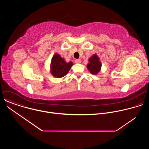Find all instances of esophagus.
Instances as JSON below:
<instances>
[{
  "mask_svg": "<svg viewBox=\"0 0 149 149\" xmlns=\"http://www.w3.org/2000/svg\"><path fill=\"white\" fill-rule=\"evenodd\" d=\"M75 63H81V60L80 59H75Z\"/></svg>",
  "mask_w": 149,
  "mask_h": 149,
  "instance_id": "obj_1",
  "label": "esophagus"
}]
</instances>
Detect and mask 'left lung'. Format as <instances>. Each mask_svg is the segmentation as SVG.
Instances as JSON below:
<instances>
[{
  "mask_svg": "<svg viewBox=\"0 0 149 149\" xmlns=\"http://www.w3.org/2000/svg\"><path fill=\"white\" fill-rule=\"evenodd\" d=\"M88 62L87 68L90 73L93 75H97L100 71L102 66L99 57L95 54L88 59Z\"/></svg>",
  "mask_w": 149,
  "mask_h": 149,
  "instance_id": "1",
  "label": "left lung"
}]
</instances>
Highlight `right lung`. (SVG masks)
<instances>
[{
    "label": "right lung",
    "instance_id": "obj_1",
    "mask_svg": "<svg viewBox=\"0 0 149 149\" xmlns=\"http://www.w3.org/2000/svg\"><path fill=\"white\" fill-rule=\"evenodd\" d=\"M72 65V62H67L64 59L56 53L51 61L50 72L55 78H62L68 74Z\"/></svg>",
    "mask_w": 149,
    "mask_h": 149
}]
</instances>
